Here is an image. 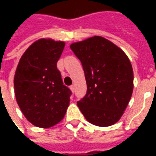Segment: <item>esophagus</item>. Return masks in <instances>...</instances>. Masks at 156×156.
Returning <instances> with one entry per match:
<instances>
[{
    "label": "esophagus",
    "mask_w": 156,
    "mask_h": 156,
    "mask_svg": "<svg viewBox=\"0 0 156 156\" xmlns=\"http://www.w3.org/2000/svg\"><path fill=\"white\" fill-rule=\"evenodd\" d=\"M70 89H71V91L73 93V92H74V85H71V86H70Z\"/></svg>",
    "instance_id": "esophagus-1"
}]
</instances>
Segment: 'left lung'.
<instances>
[{
  "instance_id": "obj_1",
  "label": "left lung",
  "mask_w": 156,
  "mask_h": 156,
  "mask_svg": "<svg viewBox=\"0 0 156 156\" xmlns=\"http://www.w3.org/2000/svg\"><path fill=\"white\" fill-rule=\"evenodd\" d=\"M81 61L87 94L78 106L91 124L108 127L124 115L134 89L132 65L121 48L94 36L70 45Z\"/></svg>"
}]
</instances>
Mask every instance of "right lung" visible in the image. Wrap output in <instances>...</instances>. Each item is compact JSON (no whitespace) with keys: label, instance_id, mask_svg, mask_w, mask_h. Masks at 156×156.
I'll return each instance as SVG.
<instances>
[{"label":"right lung","instance_id":"right-lung-1","mask_svg":"<svg viewBox=\"0 0 156 156\" xmlns=\"http://www.w3.org/2000/svg\"><path fill=\"white\" fill-rule=\"evenodd\" d=\"M65 47L62 41L41 38L20 58L14 76L17 105L26 119L37 127L48 129L61 122L71 91L63 85L57 62Z\"/></svg>","mask_w":156,"mask_h":156}]
</instances>
